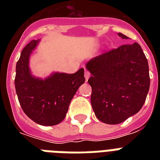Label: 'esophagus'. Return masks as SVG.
<instances>
[{
  "mask_svg": "<svg viewBox=\"0 0 160 160\" xmlns=\"http://www.w3.org/2000/svg\"><path fill=\"white\" fill-rule=\"evenodd\" d=\"M85 80H89V78L90 77V73L88 71V70H85Z\"/></svg>",
  "mask_w": 160,
  "mask_h": 160,
  "instance_id": "34e87169",
  "label": "esophagus"
}]
</instances>
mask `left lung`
<instances>
[{
  "instance_id": "left-lung-1",
  "label": "left lung",
  "mask_w": 160,
  "mask_h": 160,
  "mask_svg": "<svg viewBox=\"0 0 160 160\" xmlns=\"http://www.w3.org/2000/svg\"><path fill=\"white\" fill-rule=\"evenodd\" d=\"M122 39H129L118 33ZM85 67L91 74V105L98 119L116 124L140 110L149 90V65L141 46L123 45L93 58Z\"/></svg>"
}]
</instances>
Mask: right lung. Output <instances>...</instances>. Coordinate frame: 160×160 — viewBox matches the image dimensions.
<instances>
[{
    "instance_id": "right-lung-1",
    "label": "right lung",
    "mask_w": 160,
    "mask_h": 160,
    "mask_svg": "<svg viewBox=\"0 0 160 160\" xmlns=\"http://www.w3.org/2000/svg\"><path fill=\"white\" fill-rule=\"evenodd\" d=\"M40 40H33L22 50L16 63L15 87L25 114L37 124L51 126L65 119L71 100L85 82L84 69L75 74L53 73L46 79L34 77L29 59Z\"/></svg>"
}]
</instances>
